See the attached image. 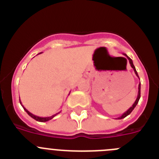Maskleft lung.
I'll use <instances>...</instances> for the list:
<instances>
[{"mask_svg": "<svg viewBox=\"0 0 159 159\" xmlns=\"http://www.w3.org/2000/svg\"><path fill=\"white\" fill-rule=\"evenodd\" d=\"M123 54L124 55L125 57H127V59H128L129 63H130V67H131L132 68H133V69H134V73H135V75H137L138 77H139V75H138L137 71H136V69H135V67H134V64H133V61H132L131 59H130V57H129L127 54H125V53H123ZM140 89H141V84H139V92H138V95H137V98H136V100L134 101V103H133V105H132V106L130 107V108H129V109H128V110L127 111H125L124 113H123V115H122V116H120V117L117 118L118 119H123V118L127 117V116H128V115H130V114L131 113L132 111L134 110V107H135L136 105L138 104V102H139V99H140Z\"/></svg>", "mask_w": 159, "mask_h": 159, "instance_id": "left-lung-1", "label": "left lung"}]
</instances>
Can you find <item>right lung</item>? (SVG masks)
<instances>
[{"label": "right lung", "instance_id": "add662e5", "mask_svg": "<svg viewBox=\"0 0 159 159\" xmlns=\"http://www.w3.org/2000/svg\"><path fill=\"white\" fill-rule=\"evenodd\" d=\"M40 53H41V52H40ZM40 53H39V54H40ZM20 103L21 104V106L23 107V108H24V110H25V111L27 112L28 115H29V116H31V117H32V119H34L35 120H36V121H38V122H47V121H48V120H51V119H53V118H54L55 116H57L58 114H60V112H61V111L58 112V113L55 114V115H53V116H49V117H40V116H35V115H33V114L31 113V112H29V111H28L27 109H26V108H25V107L23 106V105H22V103H21V102H20Z\"/></svg>", "mask_w": 159, "mask_h": 159}]
</instances>
